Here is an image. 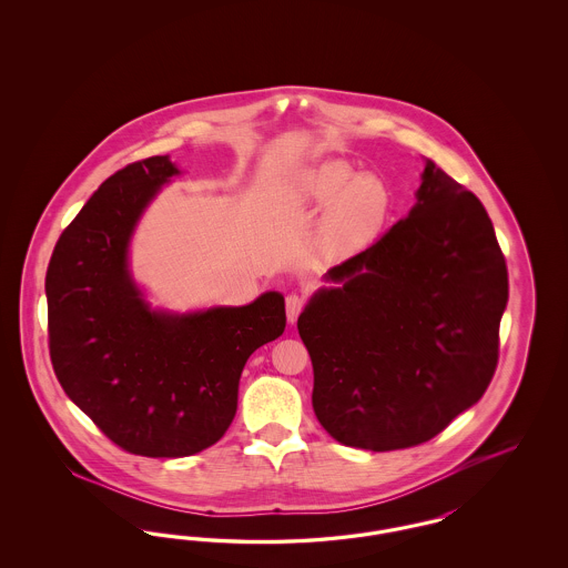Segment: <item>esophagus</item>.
I'll use <instances>...</instances> for the list:
<instances>
[{
    "mask_svg": "<svg viewBox=\"0 0 568 568\" xmlns=\"http://www.w3.org/2000/svg\"><path fill=\"white\" fill-rule=\"evenodd\" d=\"M285 308H287L290 324H296L297 315L304 308V297L297 296V294H290V296L285 297Z\"/></svg>",
    "mask_w": 568,
    "mask_h": 568,
    "instance_id": "obj_1",
    "label": "esophagus"
}]
</instances>
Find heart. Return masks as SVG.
<instances>
[{
  "instance_id": "obj_1",
  "label": "heart",
  "mask_w": 568,
  "mask_h": 568,
  "mask_svg": "<svg viewBox=\"0 0 568 568\" xmlns=\"http://www.w3.org/2000/svg\"><path fill=\"white\" fill-rule=\"evenodd\" d=\"M297 204L326 206L320 246L327 257H349L375 243L392 211V191L377 174H355L345 160H325L302 170L292 183Z\"/></svg>"
}]
</instances>
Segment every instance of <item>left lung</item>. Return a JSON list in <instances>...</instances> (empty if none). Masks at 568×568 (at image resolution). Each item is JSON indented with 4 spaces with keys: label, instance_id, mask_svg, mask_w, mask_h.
<instances>
[{
    "label": "left lung",
    "instance_id": "obj_1",
    "mask_svg": "<svg viewBox=\"0 0 568 568\" xmlns=\"http://www.w3.org/2000/svg\"><path fill=\"white\" fill-rule=\"evenodd\" d=\"M417 204L329 268L297 317L313 408L343 445H422L475 405L498 364L509 274L473 191L426 160Z\"/></svg>",
    "mask_w": 568,
    "mask_h": 568
}]
</instances>
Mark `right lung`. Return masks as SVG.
<instances>
[{"instance_id": "obj_1", "label": "right lung", "mask_w": 568, "mask_h": 568, "mask_svg": "<svg viewBox=\"0 0 568 568\" xmlns=\"http://www.w3.org/2000/svg\"><path fill=\"white\" fill-rule=\"evenodd\" d=\"M179 174L168 155L106 179L63 230L47 271L49 347L70 400L121 449L183 458L230 428L248 355L285 329V300L187 315L151 311L128 266L149 202Z\"/></svg>"}]
</instances>
